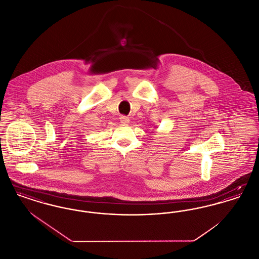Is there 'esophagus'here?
Instances as JSON below:
<instances>
[{"label": "esophagus", "mask_w": 259, "mask_h": 259, "mask_svg": "<svg viewBox=\"0 0 259 259\" xmlns=\"http://www.w3.org/2000/svg\"><path fill=\"white\" fill-rule=\"evenodd\" d=\"M119 119H120V122H121L122 124H124V125H125V124H128L129 122H130V119H129L127 116H125V115H121Z\"/></svg>", "instance_id": "obj_1"}]
</instances>
